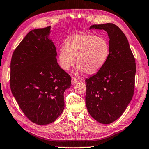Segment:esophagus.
I'll return each instance as SVG.
<instances>
[{"label":"esophagus","instance_id":"obj_1","mask_svg":"<svg viewBox=\"0 0 149 149\" xmlns=\"http://www.w3.org/2000/svg\"><path fill=\"white\" fill-rule=\"evenodd\" d=\"M77 82H79V80L75 78V77H72V84H76Z\"/></svg>","mask_w":149,"mask_h":149}]
</instances>
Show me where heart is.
<instances>
[{"mask_svg":"<svg viewBox=\"0 0 149 149\" xmlns=\"http://www.w3.org/2000/svg\"><path fill=\"white\" fill-rule=\"evenodd\" d=\"M110 52V44L105 37L78 32L67 38L65 46L59 49L58 59L61 68L68 70L76 58L77 74H93L105 65Z\"/></svg>","mask_w":149,"mask_h":149,"instance_id":"b5f03b06","label":"heart"}]
</instances>
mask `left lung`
I'll list each match as a JSON object with an SVG mask.
<instances>
[{"label": "left lung", "instance_id": "left-lung-1", "mask_svg": "<svg viewBox=\"0 0 149 149\" xmlns=\"http://www.w3.org/2000/svg\"><path fill=\"white\" fill-rule=\"evenodd\" d=\"M90 29L107 32L110 52L103 68L85 80L86 106L90 115L99 123L110 124L123 114L132 99L135 59L126 36L117 26L94 24Z\"/></svg>", "mask_w": 149, "mask_h": 149}]
</instances>
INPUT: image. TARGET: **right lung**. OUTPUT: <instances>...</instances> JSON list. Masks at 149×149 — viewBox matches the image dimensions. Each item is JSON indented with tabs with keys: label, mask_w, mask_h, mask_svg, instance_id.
<instances>
[{
	"label": "right lung",
	"mask_w": 149,
	"mask_h": 149,
	"mask_svg": "<svg viewBox=\"0 0 149 149\" xmlns=\"http://www.w3.org/2000/svg\"><path fill=\"white\" fill-rule=\"evenodd\" d=\"M51 26L31 30L15 49L10 88L23 113L37 125L54 122L65 108L71 77L57 62Z\"/></svg>",
	"instance_id": "obj_1"
}]
</instances>
